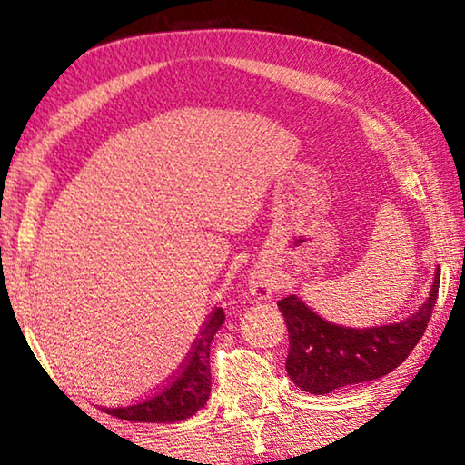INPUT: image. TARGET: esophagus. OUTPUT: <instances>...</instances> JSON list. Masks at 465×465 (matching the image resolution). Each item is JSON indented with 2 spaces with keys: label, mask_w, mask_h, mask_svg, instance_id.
Instances as JSON below:
<instances>
[{
  "label": "esophagus",
  "mask_w": 465,
  "mask_h": 465,
  "mask_svg": "<svg viewBox=\"0 0 465 465\" xmlns=\"http://www.w3.org/2000/svg\"><path fill=\"white\" fill-rule=\"evenodd\" d=\"M250 290L258 301H266V298H271L272 292H275V282L266 275H258L250 282Z\"/></svg>",
  "instance_id": "34e87169"
}]
</instances>
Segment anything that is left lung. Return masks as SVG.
<instances>
[{
    "label": "left lung",
    "mask_w": 465,
    "mask_h": 465,
    "mask_svg": "<svg viewBox=\"0 0 465 465\" xmlns=\"http://www.w3.org/2000/svg\"><path fill=\"white\" fill-rule=\"evenodd\" d=\"M440 269H436L430 296L402 322L372 328L330 323L311 311L296 294L277 302L290 332L285 371L302 391L323 396L347 385L366 383L390 374L409 358L421 339L436 307Z\"/></svg>",
    "instance_id": "left-lung-1"
}]
</instances>
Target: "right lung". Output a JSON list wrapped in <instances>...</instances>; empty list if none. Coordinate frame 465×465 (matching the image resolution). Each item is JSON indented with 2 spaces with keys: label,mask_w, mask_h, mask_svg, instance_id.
<instances>
[{
  "label": "right lung",
  "mask_w": 465,
  "mask_h": 465,
  "mask_svg": "<svg viewBox=\"0 0 465 465\" xmlns=\"http://www.w3.org/2000/svg\"><path fill=\"white\" fill-rule=\"evenodd\" d=\"M224 323V311L215 307L203 326L193 351L183 360L175 377L163 385L161 391L142 402L118 409H104L112 417L135 423H175L193 417L207 404L212 391V368H209V345Z\"/></svg>",
  "instance_id": "obj_1"
}]
</instances>
